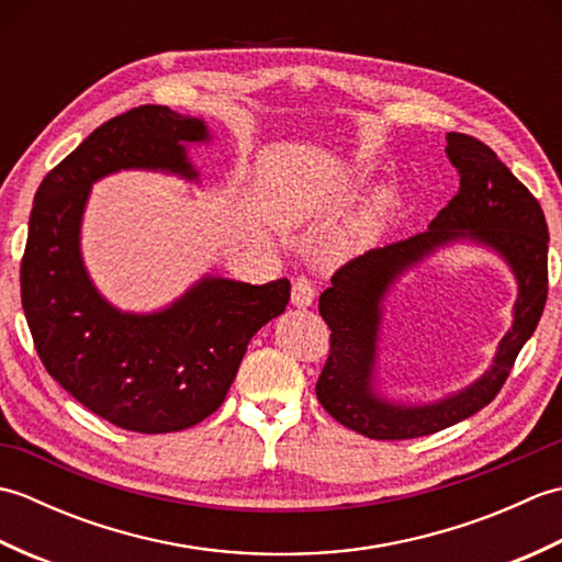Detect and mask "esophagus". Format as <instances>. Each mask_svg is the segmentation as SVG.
Here are the masks:
<instances>
[{"label": "esophagus", "mask_w": 562, "mask_h": 562, "mask_svg": "<svg viewBox=\"0 0 562 562\" xmlns=\"http://www.w3.org/2000/svg\"><path fill=\"white\" fill-rule=\"evenodd\" d=\"M314 296H316V288L308 280H296L292 284V304L296 308H306L314 304Z\"/></svg>", "instance_id": "1"}]
</instances>
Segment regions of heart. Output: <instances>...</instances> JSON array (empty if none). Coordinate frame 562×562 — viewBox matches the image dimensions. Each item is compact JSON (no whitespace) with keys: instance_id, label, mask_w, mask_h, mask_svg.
<instances>
[{"instance_id":"heart-1","label":"heart","mask_w":562,"mask_h":562,"mask_svg":"<svg viewBox=\"0 0 562 562\" xmlns=\"http://www.w3.org/2000/svg\"><path fill=\"white\" fill-rule=\"evenodd\" d=\"M355 178V166H338V169L321 176H292L288 181H280L270 193V214L274 224L280 229H300V226L316 222ZM396 207V190L379 188L369 207L362 212V217L326 248V266H340V262L352 258L357 250L372 244Z\"/></svg>"}]
</instances>
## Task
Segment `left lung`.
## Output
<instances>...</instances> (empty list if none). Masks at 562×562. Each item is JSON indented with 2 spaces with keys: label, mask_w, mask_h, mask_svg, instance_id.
<instances>
[{
  "label": "left lung",
  "mask_w": 562,
  "mask_h": 562,
  "mask_svg": "<svg viewBox=\"0 0 562 562\" xmlns=\"http://www.w3.org/2000/svg\"><path fill=\"white\" fill-rule=\"evenodd\" d=\"M445 151L459 173V193L427 232L350 260L318 300L330 328V355L316 384L318 403L340 425L369 439L425 437L485 408L503 389L546 306L548 224L539 200L475 137L449 133ZM457 243L483 247L510 268L518 284L513 326L498 344L494 364L469 387L435 402H398L378 381L387 296L411 269Z\"/></svg>",
  "instance_id": "obj_1"
}]
</instances>
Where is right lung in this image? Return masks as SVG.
<instances>
[{
	"instance_id": "right-lung-1",
	"label": "right lung",
	"mask_w": 562,
	"mask_h": 562,
	"mask_svg": "<svg viewBox=\"0 0 562 562\" xmlns=\"http://www.w3.org/2000/svg\"><path fill=\"white\" fill-rule=\"evenodd\" d=\"M202 117L139 105L81 142L33 198L21 304L41 360L83 408L130 432L193 427L220 408L250 338L290 302V282L202 274L171 304L123 312L93 284L81 254L91 188L121 171L200 186L190 147L210 145Z\"/></svg>"
}]
</instances>
